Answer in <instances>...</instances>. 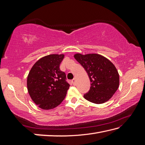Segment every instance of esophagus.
I'll list each match as a JSON object with an SVG mask.
<instances>
[{
	"mask_svg": "<svg viewBox=\"0 0 145 145\" xmlns=\"http://www.w3.org/2000/svg\"><path fill=\"white\" fill-rule=\"evenodd\" d=\"M72 83L73 84V85H75V84H76V79L75 78H73L72 80Z\"/></svg>",
	"mask_w": 145,
	"mask_h": 145,
	"instance_id": "esophagus-1",
	"label": "esophagus"
}]
</instances>
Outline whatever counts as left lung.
<instances>
[{
	"label": "left lung",
	"instance_id": "1",
	"mask_svg": "<svg viewBox=\"0 0 145 145\" xmlns=\"http://www.w3.org/2000/svg\"><path fill=\"white\" fill-rule=\"evenodd\" d=\"M74 57L84 68L91 83L90 90L84 95L85 99L96 104L109 100L119 87V74L115 65L99 54H76Z\"/></svg>",
	"mask_w": 145,
	"mask_h": 145
}]
</instances>
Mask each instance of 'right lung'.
Instances as JSON below:
<instances>
[{
  "mask_svg": "<svg viewBox=\"0 0 145 145\" xmlns=\"http://www.w3.org/2000/svg\"><path fill=\"white\" fill-rule=\"evenodd\" d=\"M64 55L52 54L39 59L33 65L27 77L29 93L37 105L50 110L62 102L70 85L66 75L60 69Z\"/></svg>",
  "mask_w": 145,
  "mask_h": 145,
  "instance_id": "right-lung-1",
  "label": "right lung"
}]
</instances>
